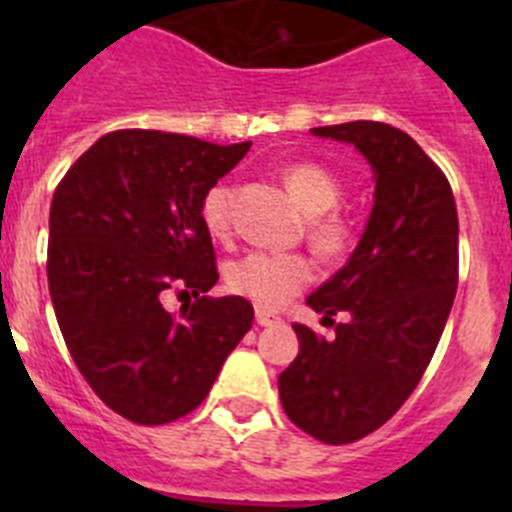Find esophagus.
Listing matches in <instances>:
<instances>
[{
    "label": "esophagus",
    "instance_id": "1",
    "mask_svg": "<svg viewBox=\"0 0 512 512\" xmlns=\"http://www.w3.org/2000/svg\"><path fill=\"white\" fill-rule=\"evenodd\" d=\"M277 315H274V312H269V310H264V307H256V323H259V325H264V328H266V325H274V323H277Z\"/></svg>",
    "mask_w": 512,
    "mask_h": 512
}]
</instances>
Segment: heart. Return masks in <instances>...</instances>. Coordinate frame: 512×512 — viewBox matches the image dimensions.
I'll use <instances>...</instances> for the list:
<instances>
[{
    "instance_id": "obj_1",
    "label": "heart",
    "mask_w": 512,
    "mask_h": 512,
    "mask_svg": "<svg viewBox=\"0 0 512 512\" xmlns=\"http://www.w3.org/2000/svg\"><path fill=\"white\" fill-rule=\"evenodd\" d=\"M289 194L310 217L312 243L325 256L343 253L351 243V225L338 215H325L341 200V184L328 169L310 161H297L282 171ZM230 200L233 189L228 184H215L202 200V223L212 235H223L230 223ZM312 266L300 253H269L253 251L233 261L228 269V284L235 295H243L261 307H279L295 297L310 282Z\"/></svg>"
}]
</instances>
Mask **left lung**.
<instances>
[{"label": "left lung", "mask_w": 512, "mask_h": 512, "mask_svg": "<svg viewBox=\"0 0 512 512\" xmlns=\"http://www.w3.org/2000/svg\"><path fill=\"white\" fill-rule=\"evenodd\" d=\"M310 133L366 158L374 205L346 266L307 297L323 320L348 312V323L333 341L295 325L300 351L279 374V400L312 438L351 443L387 423L431 364L459 282V217L446 176L408 133L369 120Z\"/></svg>", "instance_id": "left-lung-1"}]
</instances>
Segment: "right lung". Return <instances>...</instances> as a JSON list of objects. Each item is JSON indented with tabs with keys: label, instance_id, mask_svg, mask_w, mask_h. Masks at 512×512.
Returning a JSON list of instances; mask_svg holds the SVG:
<instances>
[{
	"label": "right lung",
	"instance_id": "1",
	"mask_svg": "<svg viewBox=\"0 0 512 512\" xmlns=\"http://www.w3.org/2000/svg\"><path fill=\"white\" fill-rule=\"evenodd\" d=\"M251 143L215 146L158 130L107 133L66 171L51 202L48 287L71 359L99 400L140 425L192 413L251 330L217 282L202 200ZM169 288L194 303L169 313Z\"/></svg>",
	"mask_w": 512,
	"mask_h": 512
}]
</instances>
